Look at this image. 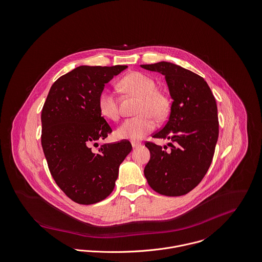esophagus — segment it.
<instances>
[{
	"label": "esophagus",
	"mask_w": 262,
	"mask_h": 262,
	"mask_svg": "<svg viewBox=\"0 0 262 262\" xmlns=\"http://www.w3.org/2000/svg\"><path fill=\"white\" fill-rule=\"evenodd\" d=\"M132 145H133L134 148H136V147H140V146L142 145V144H141V143H137V142H133Z\"/></svg>",
	"instance_id": "34e87169"
}]
</instances>
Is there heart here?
<instances>
[{
    "mask_svg": "<svg viewBox=\"0 0 262 262\" xmlns=\"http://www.w3.org/2000/svg\"><path fill=\"white\" fill-rule=\"evenodd\" d=\"M126 92L141 97L137 113L140 116L125 119L117 127V138L141 140L151 132L156 125V116L164 117L169 108L167 97L160 91L154 78L142 72H130L119 82ZM98 110L108 119L117 120L119 117V104L117 94L113 90H104L98 98Z\"/></svg>",
    "mask_w": 262,
    "mask_h": 262,
    "instance_id": "b5f03b06",
    "label": "heart"
}]
</instances>
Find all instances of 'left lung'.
<instances>
[{
  "label": "left lung",
  "instance_id": "1",
  "mask_svg": "<svg viewBox=\"0 0 262 262\" xmlns=\"http://www.w3.org/2000/svg\"><path fill=\"white\" fill-rule=\"evenodd\" d=\"M165 75L173 99L170 117L152 138L168 139L165 145L146 142L150 159L144 170L149 187L176 197L192 191L207 173L219 135L215 97L201 76L170 62L141 65Z\"/></svg>",
  "mask_w": 262,
  "mask_h": 262
}]
</instances>
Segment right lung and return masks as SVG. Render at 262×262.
Here are the masks:
<instances>
[{
	"instance_id": "add662e5",
	"label": "right lung",
	"mask_w": 262,
	"mask_h": 262,
	"mask_svg": "<svg viewBox=\"0 0 262 262\" xmlns=\"http://www.w3.org/2000/svg\"><path fill=\"white\" fill-rule=\"evenodd\" d=\"M127 68L79 66L53 83L42 108L41 144L49 171L72 201L90 205L113 192L119 165L130 152L123 140L92 146L113 132L98 110L105 83Z\"/></svg>"
}]
</instances>
